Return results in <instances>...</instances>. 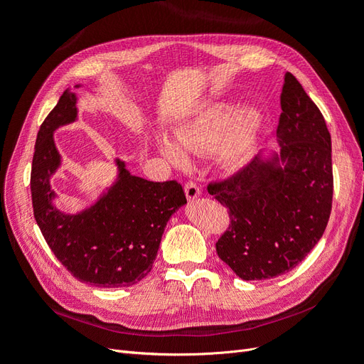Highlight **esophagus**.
<instances>
[{
	"mask_svg": "<svg viewBox=\"0 0 364 364\" xmlns=\"http://www.w3.org/2000/svg\"><path fill=\"white\" fill-rule=\"evenodd\" d=\"M185 194L188 197V200H196L200 196V188L194 182L185 183Z\"/></svg>",
	"mask_w": 364,
	"mask_h": 364,
	"instance_id": "34e87169",
	"label": "esophagus"
}]
</instances>
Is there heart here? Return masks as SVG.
<instances>
[{
	"mask_svg": "<svg viewBox=\"0 0 364 364\" xmlns=\"http://www.w3.org/2000/svg\"><path fill=\"white\" fill-rule=\"evenodd\" d=\"M264 121L266 117L259 107L241 109V103L230 100L211 102L174 129V139L191 153L211 151L218 146L220 159L226 167L238 170L255 155ZM177 145L165 135L158 139L162 156L173 165H183L186 158Z\"/></svg>",
	"mask_w": 364,
	"mask_h": 364,
	"instance_id": "b5f03b06",
	"label": "heart"
}]
</instances>
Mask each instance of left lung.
Segmentation results:
<instances>
[{"instance_id":"left-lung-1","label":"left lung","mask_w":364,"mask_h":364,"mask_svg":"<svg viewBox=\"0 0 364 364\" xmlns=\"http://www.w3.org/2000/svg\"><path fill=\"white\" fill-rule=\"evenodd\" d=\"M279 151L262 150L232 178L208 185L229 209L218 257L245 281L294 269L322 238L333 205L331 135L290 73L284 77Z\"/></svg>"}]
</instances>
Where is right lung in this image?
Wrapping results in <instances>:
<instances>
[{
    "label": "right lung",
    "mask_w": 364,
    "mask_h": 364,
    "mask_svg": "<svg viewBox=\"0 0 364 364\" xmlns=\"http://www.w3.org/2000/svg\"><path fill=\"white\" fill-rule=\"evenodd\" d=\"M77 102L79 95L65 91L38 132L30 179L33 213L51 252L74 278L94 287H129L151 270L164 229L186 197L176 181H146L115 158L117 178L95 202L74 214L60 211L51 188L62 165L54 132L77 121Z\"/></svg>",
    "instance_id": "right-lung-1"
}]
</instances>
